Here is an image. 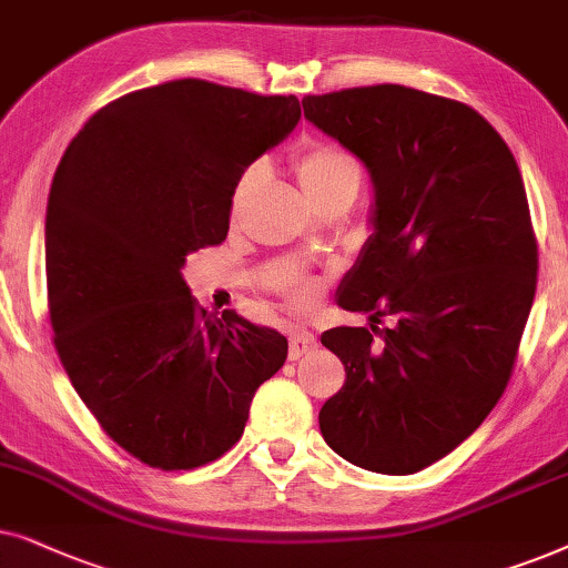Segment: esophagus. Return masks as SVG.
I'll list each match as a JSON object with an SVG mask.
<instances>
[{"label": "esophagus", "instance_id": "34e87169", "mask_svg": "<svg viewBox=\"0 0 568 568\" xmlns=\"http://www.w3.org/2000/svg\"><path fill=\"white\" fill-rule=\"evenodd\" d=\"M312 351H316V337L312 332H296V335H291V343H288V358L291 361H298L308 355Z\"/></svg>", "mask_w": 568, "mask_h": 568}]
</instances>
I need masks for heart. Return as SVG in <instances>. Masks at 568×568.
<instances>
[{
  "label": "heart",
  "instance_id": "obj_1",
  "mask_svg": "<svg viewBox=\"0 0 568 568\" xmlns=\"http://www.w3.org/2000/svg\"><path fill=\"white\" fill-rule=\"evenodd\" d=\"M293 171H296V179L301 189H304L308 200L314 205H320L324 196H329L332 192H339L345 186H361V169L355 163L353 155H347L345 150H339L335 145H324V142H316V145H306L301 148L296 158H293ZM256 179H260V171L248 169L244 176L239 179L236 189H233L231 196V210H236L244 205V200L252 192ZM285 296L293 306H306L308 301L314 298V285L308 280L301 277H288L283 280Z\"/></svg>",
  "mask_w": 568,
  "mask_h": 568
}]
</instances>
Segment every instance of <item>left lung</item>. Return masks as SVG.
I'll return each mask as SVG.
<instances>
[{"mask_svg": "<svg viewBox=\"0 0 568 568\" xmlns=\"http://www.w3.org/2000/svg\"><path fill=\"white\" fill-rule=\"evenodd\" d=\"M304 116L366 163L376 192L337 298L372 327L322 335L345 366L322 436L363 470L418 473L488 418L517 363L538 285L519 165L470 105L405 85L306 95Z\"/></svg>", "mask_w": 568, "mask_h": 568, "instance_id": "8db88e82", "label": "left lung"}]
</instances>
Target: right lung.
Masks as SVG:
<instances>
[{"instance_id":"1","label":"right lung","mask_w":568,"mask_h":568,"mask_svg":"<svg viewBox=\"0 0 568 568\" xmlns=\"http://www.w3.org/2000/svg\"><path fill=\"white\" fill-rule=\"evenodd\" d=\"M301 119L296 95L171 80L105 103L64 150L47 207L54 347L93 418L158 470L244 434L288 339L189 293L186 254L229 236L241 173Z\"/></svg>"}]
</instances>
